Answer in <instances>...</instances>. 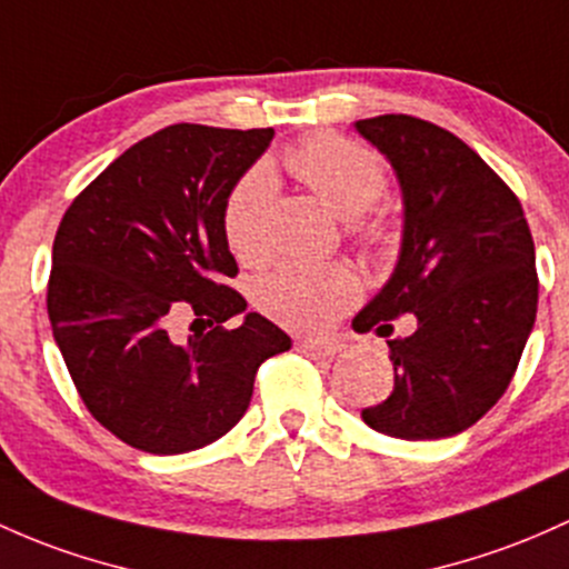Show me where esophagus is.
Here are the masks:
<instances>
[{
	"label": "esophagus",
	"instance_id": "34e87169",
	"mask_svg": "<svg viewBox=\"0 0 569 569\" xmlns=\"http://www.w3.org/2000/svg\"><path fill=\"white\" fill-rule=\"evenodd\" d=\"M295 346L297 351L316 356V359H329V356H335L342 348L340 340H297Z\"/></svg>",
	"mask_w": 569,
	"mask_h": 569
}]
</instances>
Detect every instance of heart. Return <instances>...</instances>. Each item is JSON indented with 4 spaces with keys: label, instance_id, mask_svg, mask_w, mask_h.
<instances>
[{
    "label": "heart",
    "instance_id": "obj_1",
    "mask_svg": "<svg viewBox=\"0 0 569 569\" xmlns=\"http://www.w3.org/2000/svg\"><path fill=\"white\" fill-rule=\"evenodd\" d=\"M286 167L310 191L348 221V234L361 248L389 246L383 223L365 213L389 189L383 161L367 146L340 134H316L286 153ZM274 174L256 164L242 174L223 204V234L240 261L253 264L270 251ZM359 278L342 264H278L253 283V302L267 318L297 332H318L337 321L359 299Z\"/></svg>",
    "mask_w": 569,
    "mask_h": 569
}]
</instances>
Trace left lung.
<instances>
[{"mask_svg": "<svg viewBox=\"0 0 569 569\" xmlns=\"http://www.w3.org/2000/svg\"><path fill=\"white\" fill-rule=\"evenodd\" d=\"M395 167L405 202L402 251L356 332L413 313L416 332L389 342L395 391L361 410L402 440L465 432L505 395L538 316L535 242L510 186L448 129L413 116L356 121Z\"/></svg>", "mask_w": 569, "mask_h": 569, "instance_id": "1", "label": "left lung"}]
</instances>
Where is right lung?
Listing matches in <instances>:
<instances>
[{"label":"right lung","instance_id":"right-lung-1","mask_svg":"<svg viewBox=\"0 0 569 569\" xmlns=\"http://www.w3.org/2000/svg\"><path fill=\"white\" fill-rule=\"evenodd\" d=\"M272 129L172 123L134 142L67 208L53 240L48 318L89 413L127 446L186 453L240 421L261 361L291 348L248 302L223 204ZM194 335L182 340L173 318Z\"/></svg>","mask_w":569,"mask_h":569}]
</instances>
